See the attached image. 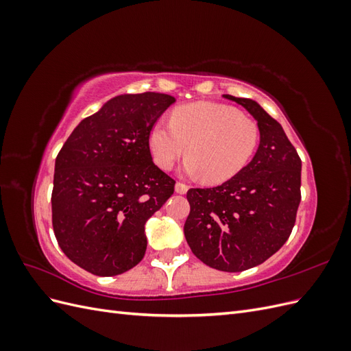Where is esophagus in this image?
<instances>
[{
  "label": "esophagus",
  "mask_w": 351,
  "mask_h": 351,
  "mask_svg": "<svg viewBox=\"0 0 351 351\" xmlns=\"http://www.w3.org/2000/svg\"><path fill=\"white\" fill-rule=\"evenodd\" d=\"M187 190H189V186L187 184H184V183H176V192L177 193H180V195H184V193H187Z\"/></svg>",
  "instance_id": "obj_1"
}]
</instances>
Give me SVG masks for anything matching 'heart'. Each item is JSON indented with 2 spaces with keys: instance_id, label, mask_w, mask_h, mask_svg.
<instances>
[{
  "instance_id": "obj_1",
  "label": "heart",
  "mask_w": 351,
  "mask_h": 351,
  "mask_svg": "<svg viewBox=\"0 0 351 351\" xmlns=\"http://www.w3.org/2000/svg\"><path fill=\"white\" fill-rule=\"evenodd\" d=\"M261 141L258 123L224 104L196 102L177 108L169 124L149 133L155 164L168 171L186 151V174L209 184L224 183L249 164Z\"/></svg>"
}]
</instances>
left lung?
Returning a JSON list of instances; mask_svg holds the SVG:
<instances>
[{"label": "left lung", "instance_id": "8db88e82", "mask_svg": "<svg viewBox=\"0 0 351 351\" xmlns=\"http://www.w3.org/2000/svg\"><path fill=\"white\" fill-rule=\"evenodd\" d=\"M224 97L254 117L261 143L252 161L228 182L189 190L184 236L208 267L241 272L263 263L290 237L302 200V159L281 124L258 102Z\"/></svg>", "mask_w": 351, "mask_h": 351}]
</instances>
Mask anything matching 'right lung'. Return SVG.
Masks as SVG:
<instances>
[{
    "label": "right lung",
    "mask_w": 351,
    "mask_h": 351,
    "mask_svg": "<svg viewBox=\"0 0 351 351\" xmlns=\"http://www.w3.org/2000/svg\"><path fill=\"white\" fill-rule=\"evenodd\" d=\"M176 102L169 95H120L73 130L56 159L52 228L61 250L80 268L112 277L146 252L145 222L174 193L159 169L149 133Z\"/></svg>",
    "instance_id": "add662e5"
}]
</instances>
